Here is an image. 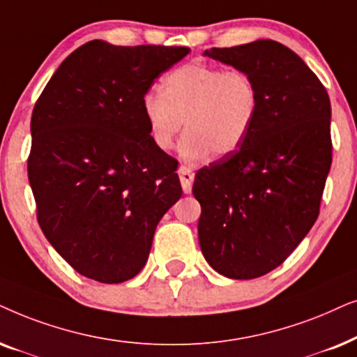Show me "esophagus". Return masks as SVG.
Instances as JSON below:
<instances>
[{
	"label": "esophagus",
	"instance_id": "1",
	"mask_svg": "<svg viewBox=\"0 0 357 357\" xmlns=\"http://www.w3.org/2000/svg\"><path fill=\"white\" fill-rule=\"evenodd\" d=\"M178 174H179V181H181V186H183L184 194H189V192L192 191V183H194L192 169L188 168V166L181 165L178 168Z\"/></svg>",
	"mask_w": 357,
	"mask_h": 357
}]
</instances>
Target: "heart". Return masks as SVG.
Segmentation results:
<instances>
[{"label": "heart", "instance_id": "heart-1", "mask_svg": "<svg viewBox=\"0 0 357 357\" xmlns=\"http://www.w3.org/2000/svg\"><path fill=\"white\" fill-rule=\"evenodd\" d=\"M261 96L248 71L189 61L161 79V91L142 98V112L156 149H173L186 123L179 153L201 163L212 153L225 156L243 144L258 119Z\"/></svg>", "mask_w": 357, "mask_h": 357}]
</instances>
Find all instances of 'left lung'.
I'll return each mask as SVG.
<instances>
[{
	"instance_id": "obj_1",
	"label": "left lung",
	"mask_w": 357,
	"mask_h": 357,
	"mask_svg": "<svg viewBox=\"0 0 357 357\" xmlns=\"http://www.w3.org/2000/svg\"><path fill=\"white\" fill-rule=\"evenodd\" d=\"M204 55L248 71L261 106L240 149L197 171L199 245L225 278H261L287 259L320 213L333 150L330 98L305 61L275 40Z\"/></svg>"
}]
</instances>
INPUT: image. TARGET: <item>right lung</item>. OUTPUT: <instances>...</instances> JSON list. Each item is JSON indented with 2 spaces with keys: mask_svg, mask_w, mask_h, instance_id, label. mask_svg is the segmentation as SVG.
<instances>
[{
  "mask_svg": "<svg viewBox=\"0 0 357 357\" xmlns=\"http://www.w3.org/2000/svg\"><path fill=\"white\" fill-rule=\"evenodd\" d=\"M188 54V47L86 42L37 99L27 158L37 222L84 278H135L156 225L181 197L178 161L151 142L142 98Z\"/></svg>",
  "mask_w": 357,
  "mask_h": 357,
  "instance_id": "obj_1",
  "label": "right lung"
}]
</instances>
